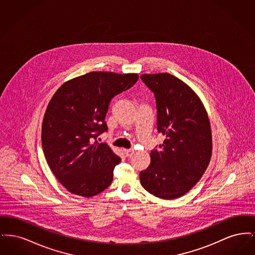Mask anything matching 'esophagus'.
I'll list each match as a JSON object with an SVG mask.
<instances>
[{
  "label": "esophagus",
  "mask_w": 255,
  "mask_h": 255,
  "mask_svg": "<svg viewBox=\"0 0 255 255\" xmlns=\"http://www.w3.org/2000/svg\"><path fill=\"white\" fill-rule=\"evenodd\" d=\"M124 153L127 157H132L134 154V150L133 149H128V150H124Z\"/></svg>",
  "instance_id": "esophagus-1"
}]
</instances>
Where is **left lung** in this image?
Returning a JSON list of instances; mask_svg holds the SVG:
<instances>
[{"label":"left lung","mask_w":255,"mask_h":255,"mask_svg":"<svg viewBox=\"0 0 255 255\" xmlns=\"http://www.w3.org/2000/svg\"><path fill=\"white\" fill-rule=\"evenodd\" d=\"M154 93L157 128L164 136L160 150L150 153L151 162L139 173L150 194L173 200L186 194L205 173L212 154L211 128L206 108L194 91L170 73L141 74Z\"/></svg>","instance_id":"left-lung-1"}]
</instances>
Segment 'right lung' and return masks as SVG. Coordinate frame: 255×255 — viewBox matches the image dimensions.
I'll return each mask as SVG.
<instances>
[{"mask_svg": "<svg viewBox=\"0 0 255 255\" xmlns=\"http://www.w3.org/2000/svg\"><path fill=\"white\" fill-rule=\"evenodd\" d=\"M136 73L92 72L65 82L51 97L42 123V146L49 168L71 193L93 197L113 181L122 158L97 137L108 127L112 98L130 89Z\"/></svg>", "mask_w": 255, "mask_h": 255, "instance_id": "right-lung-1", "label": "right lung"}]
</instances>
